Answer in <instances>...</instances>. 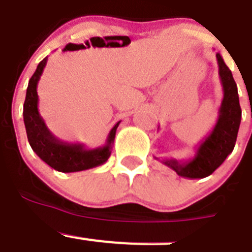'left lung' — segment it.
I'll return each mask as SVG.
<instances>
[{
    "label": "left lung",
    "mask_w": 252,
    "mask_h": 252,
    "mask_svg": "<svg viewBox=\"0 0 252 252\" xmlns=\"http://www.w3.org/2000/svg\"><path fill=\"white\" fill-rule=\"evenodd\" d=\"M219 64V75L221 80L223 98L219 109V118L210 134L199 143L194 157L187 162L177 159H163L162 162L173 169L178 176L185 178H205L214 173L228 154L232 153L241 123L237 85L233 80L232 72L225 61L216 54Z\"/></svg>",
    "instance_id": "1"
}]
</instances>
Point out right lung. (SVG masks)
<instances>
[{
	"instance_id": "1",
	"label": "right lung",
	"mask_w": 252,
	"mask_h": 252,
	"mask_svg": "<svg viewBox=\"0 0 252 252\" xmlns=\"http://www.w3.org/2000/svg\"><path fill=\"white\" fill-rule=\"evenodd\" d=\"M47 63V56L40 64L29 81L26 99L24 103V123L26 134L32 151L51 168L64 173L80 172L104 164L112 154L118 122L109 131L106 143L94 149L85 148L80 143L63 142L49 130L45 121L38 113L37 84Z\"/></svg>"
}]
</instances>
